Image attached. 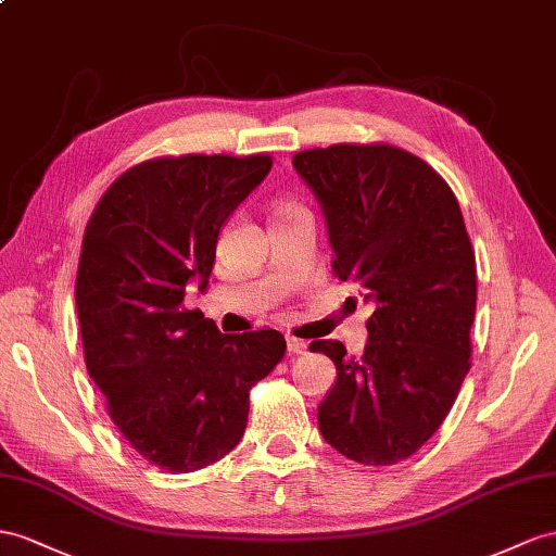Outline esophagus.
<instances>
[{
	"label": "esophagus",
	"instance_id": "obj_1",
	"mask_svg": "<svg viewBox=\"0 0 556 556\" xmlns=\"http://www.w3.org/2000/svg\"><path fill=\"white\" fill-rule=\"evenodd\" d=\"M287 350H289V354H303L307 350V343H305V340H298V338L289 336L287 338Z\"/></svg>",
	"mask_w": 556,
	"mask_h": 556
}]
</instances>
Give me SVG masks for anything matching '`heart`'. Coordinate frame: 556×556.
Wrapping results in <instances>:
<instances>
[{
    "mask_svg": "<svg viewBox=\"0 0 556 556\" xmlns=\"http://www.w3.org/2000/svg\"><path fill=\"white\" fill-rule=\"evenodd\" d=\"M289 211H303V208L298 206V204H293V202H281V204L277 206V213H289Z\"/></svg>",
    "mask_w": 556,
    "mask_h": 556,
    "instance_id": "heart-1",
    "label": "heart"
}]
</instances>
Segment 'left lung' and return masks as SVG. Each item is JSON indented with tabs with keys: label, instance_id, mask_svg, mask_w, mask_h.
I'll use <instances>...</instances> for the list:
<instances>
[{
	"label": "left lung",
	"instance_id": "obj_1",
	"mask_svg": "<svg viewBox=\"0 0 556 556\" xmlns=\"http://www.w3.org/2000/svg\"><path fill=\"white\" fill-rule=\"evenodd\" d=\"M293 168L321 206L336 277L374 305L359 359L340 340L309 343L338 371L319 432L350 460L394 465L439 430L469 371L477 263L458 199L386 142L303 150Z\"/></svg>",
	"mask_w": 556,
	"mask_h": 556
}]
</instances>
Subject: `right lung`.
<instances>
[{
  "label": "right lung",
  "instance_id": "1",
  "mask_svg": "<svg viewBox=\"0 0 556 556\" xmlns=\"http://www.w3.org/2000/svg\"><path fill=\"white\" fill-rule=\"evenodd\" d=\"M269 168L267 154L142 162L110 185L84 232V362L124 439L168 472H194L239 444L249 390L287 352L275 329L220 333L182 305L190 281L208 287L225 220Z\"/></svg>",
  "mask_w": 556,
  "mask_h": 556
}]
</instances>
